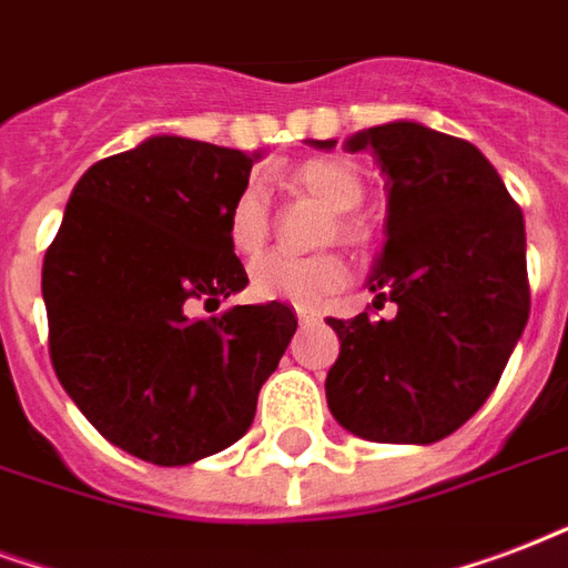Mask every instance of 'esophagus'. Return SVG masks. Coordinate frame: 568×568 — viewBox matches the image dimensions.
<instances>
[{
  "label": "esophagus",
  "mask_w": 568,
  "mask_h": 568,
  "mask_svg": "<svg viewBox=\"0 0 568 568\" xmlns=\"http://www.w3.org/2000/svg\"><path fill=\"white\" fill-rule=\"evenodd\" d=\"M296 317H300L302 326H311V323H317L320 314L317 311H308V308H296Z\"/></svg>",
  "instance_id": "esophagus-1"
}]
</instances>
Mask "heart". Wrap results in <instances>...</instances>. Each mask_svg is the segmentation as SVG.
<instances>
[{
	"mask_svg": "<svg viewBox=\"0 0 568 568\" xmlns=\"http://www.w3.org/2000/svg\"><path fill=\"white\" fill-rule=\"evenodd\" d=\"M284 185L296 194L317 200L335 219L326 227V242L362 245L365 230L349 212L365 200V182L359 168L338 155H317L302 161L284 176ZM227 242L239 257H257L268 242V206L257 185H245L227 209ZM347 263L338 254L293 260L272 254L257 260L248 272V290L254 300L317 305L347 284Z\"/></svg>",
	"mask_w": 568,
	"mask_h": 568,
	"instance_id": "b5f03b06",
	"label": "heart"
}]
</instances>
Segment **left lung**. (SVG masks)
<instances>
[{
	"label": "left lung",
	"mask_w": 568,
	"mask_h": 568,
	"mask_svg": "<svg viewBox=\"0 0 568 568\" xmlns=\"http://www.w3.org/2000/svg\"><path fill=\"white\" fill-rule=\"evenodd\" d=\"M347 149L386 173L389 239L371 278L377 311L329 317L341 353L326 400L365 440H443L488 400L530 317L521 206L473 143L416 122L368 128Z\"/></svg>",
	"instance_id": "obj_1"
}]
</instances>
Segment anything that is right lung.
Listing matches in <instances>:
<instances>
[{
	"label": "right lung",
	"instance_id": "add662e5",
	"mask_svg": "<svg viewBox=\"0 0 568 568\" xmlns=\"http://www.w3.org/2000/svg\"><path fill=\"white\" fill-rule=\"evenodd\" d=\"M254 155L152 138L101 158L68 200L41 268L50 362L101 437L179 467L227 449L296 332L284 302L197 317L248 284L227 209Z\"/></svg>",
	"mask_w": 568,
	"mask_h": 568
}]
</instances>
